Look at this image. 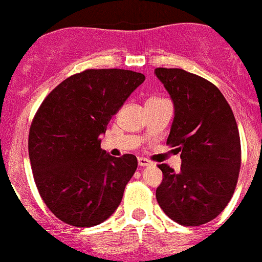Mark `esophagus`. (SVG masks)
Listing matches in <instances>:
<instances>
[{"label":"esophagus","mask_w":262,"mask_h":262,"mask_svg":"<svg viewBox=\"0 0 262 262\" xmlns=\"http://www.w3.org/2000/svg\"><path fill=\"white\" fill-rule=\"evenodd\" d=\"M137 163H139L140 167H146V165L151 164V162H150L149 159H146V158H139V159H137Z\"/></svg>","instance_id":"obj_1"}]
</instances>
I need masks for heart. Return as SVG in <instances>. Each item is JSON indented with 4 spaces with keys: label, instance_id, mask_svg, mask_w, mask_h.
<instances>
[{
    "label": "heart",
    "instance_id": "1",
    "mask_svg": "<svg viewBox=\"0 0 262 262\" xmlns=\"http://www.w3.org/2000/svg\"><path fill=\"white\" fill-rule=\"evenodd\" d=\"M154 99H158V98H150L149 100H154Z\"/></svg>",
    "mask_w": 262,
    "mask_h": 262
}]
</instances>
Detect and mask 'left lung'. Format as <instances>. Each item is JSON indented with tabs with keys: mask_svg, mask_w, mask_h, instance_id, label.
I'll return each instance as SVG.
<instances>
[{
	"mask_svg": "<svg viewBox=\"0 0 262 262\" xmlns=\"http://www.w3.org/2000/svg\"><path fill=\"white\" fill-rule=\"evenodd\" d=\"M174 104L167 145L181 151V172L159 164L157 200L170 219L198 227L232 199L241 168V140L232 108L210 81L181 69H155Z\"/></svg>",
	"mask_w": 262,
	"mask_h": 262,
	"instance_id": "left-lung-1",
	"label": "left lung"
}]
</instances>
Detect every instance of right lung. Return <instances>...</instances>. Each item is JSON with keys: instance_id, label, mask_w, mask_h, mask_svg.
<instances>
[{"instance_id": "add662e5", "label": "right lung", "mask_w": 262, "mask_h": 262, "mask_svg": "<svg viewBox=\"0 0 262 262\" xmlns=\"http://www.w3.org/2000/svg\"><path fill=\"white\" fill-rule=\"evenodd\" d=\"M144 80L130 70H85L57 85L35 113L28 142L33 176L47 208L66 224L94 227L121 204L137 159L105 152L100 135Z\"/></svg>"}]
</instances>
